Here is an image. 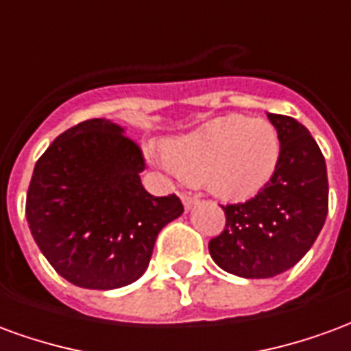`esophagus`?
I'll list each match as a JSON object with an SVG mask.
<instances>
[{
  "label": "esophagus",
  "mask_w": 351,
  "mask_h": 351,
  "mask_svg": "<svg viewBox=\"0 0 351 351\" xmlns=\"http://www.w3.org/2000/svg\"><path fill=\"white\" fill-rule=\"evenodd\" d=\"M180 199H182L184 208H186V210H190V208H193V206L197 205V199L191 197V195H186V193H182V195H180Z\"/></svg>",
  "instance_id": "obj_1"
}]
</instances>
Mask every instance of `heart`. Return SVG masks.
I'll return each instance as SVG.
<instances>
[{"label": "heart", "mask_w": 351, "mask_h": 351, "mask_svg": "<svg viewBox=\"0 0 351 351\" xmlns=\"http://www.w3.org/2000/svg\"><path fill=\"white\" fill-rule=\"evenodd\" d=\"M280 158V138L261 118L231 114L165 141L163 165L226 199L254 195L269 182Z\"/></svg>", "instance_id": "b5f03b06"}]
</instances>
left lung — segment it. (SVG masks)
I'll use <instances>...</instances> for the list:
<instances>
[{
	"label": "left lung",
	"instance_id": "left-lung-1",
	"mask_svg": "<svg viewBox=\"0 0 351 351\" xmlns=\"http://www.w3.org/2000/svg\"><path fill=\"white\" fill-rule=\"evenodd\" d=\"M280 138L276 171L256 197L223 206L226 229L208 243L214 263L241 278H272L299 263L327 218V167L310 131L267 112Z\"/></svg>",
	"mask_w": 351,
	"mask_h": 351
}]
</instances>
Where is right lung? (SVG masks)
<instances>
[{
	"instance_id": "add662e5",
	"label": "right lung",
	"mask_w": 351,
	"mask_h": 351,
	"mask_svg": "<svg viewBox=\"0 0 351 351\" xmlns=\"http://www.w3.org/2000/svg\"><path fill=\"white\" fill-rule=\"evenodd\" d=\"M145 160L125 128L92 118L64 131L35 163L26 199L34 241L60 276L86 289L133 284L148 269L158 233L184 213L154 197Z\"/></svg>"
}]
</instances>
